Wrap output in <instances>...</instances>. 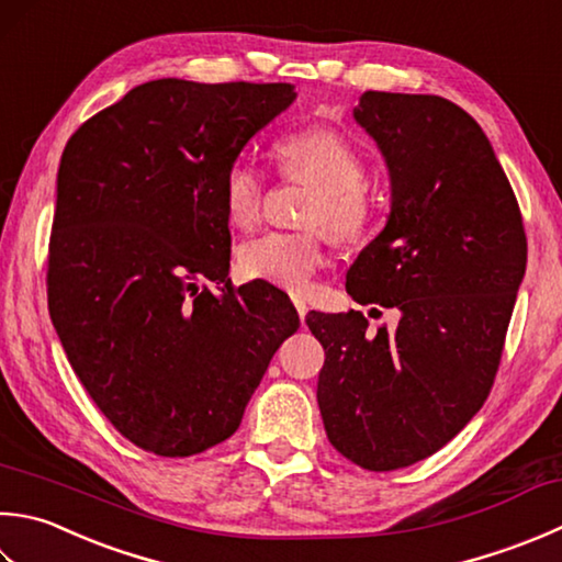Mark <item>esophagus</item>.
<instances>
[{
  "label": "esophagus",
  "instance_id": "1",
  "mask_svg": "<svg viewBox=\"0 0 562 562\" xmlns=\"http://www.w3.org/2000/svg\"><path fill=\"white\" fill-rule=\"evenodd\" d=\"M292 302H294V306H296V314H300V318L304 322V316H306V302L302 300L300 294H292Z\"/></svg>",
  "mask_w": 562,
  "mask_h": 562
}]
</instances>
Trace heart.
I'll return each instance as SVG.
<instances>
[{
    "instance_id": "b5f03b06",
    "label": "heart",
    "mask_w": 562,
    "mask_h": 562,
    "mask_svg": "<svg viewBox=\"0 0 562 562\" xmlns=\"http://www.w3.org/2000/svg\"><path fill=\"white\" fill-rule=\"evenodd\" d=\"M280 168L316 187L306 224L326 226L340 244L366 238L375 222V196L368 190L366 158L344 134L314 126L284 136L274 146ZM262 175L252 162L228 165L222 180V204L231 226L252 228L262 212ZM326 234L322 228L268 231L238 246V268L250 280L304 292L324 262Z\"/></svg>"
}]
</instances>
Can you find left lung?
<instances>
[{"label":"left lung","instance_id":"1","mask_svg":"<svg viewBox=\"0 0 562 562\" xmlns=\"http://www.w3.org/2000/svg\"><path fill=\"white\" fill-rule=\"evenodd\" d=\"M353 116L387 160L392 212L346 290L358 304L397 310L400 324L370 334L350 310L310 312L306 326L326 353L316 400L328 441L362 470L390 472L434 456L485 404L526 270V231L465 109L370 90Z\"/></svg>","mask_w":562,"mask_h":562}]
</instances>
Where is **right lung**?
Returning <instances> with one entry per match:
<instances>
[{
  "mask_svg": "<svg viewBox=\"0 0 562 562\" xmlns=\"http://www.w3.org/2000/svg\"><path fill=\"white\" fill-rule=\"evenodd\" d=\"M294 102L288 82L138 85L70 136L48 244V312L116 431L162 458L226 441L274 350L290 296L228 280L222 180Z\"/></svg>",
  "mask_w": 562,
  "mask_h": 562,
  "instance_id": "right-lung-1",
  "label": "right lung"
}]
</instances>
